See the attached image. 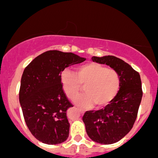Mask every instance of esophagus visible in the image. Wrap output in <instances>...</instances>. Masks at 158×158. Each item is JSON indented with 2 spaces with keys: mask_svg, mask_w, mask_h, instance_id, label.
Wrapping results in <instances>:
<instances>
[{
  "mask_svg": "<svg viewBox=\"0 0 158 158\" xmlns=\"http://www.w3.org/2000/svg\"><path fill=\"white\" fill-rule=\"evenodd\" d=\"M78 110H79V112H80L81 114H83L84 113H85V111H84V110H82V109H78Z\"/></svg>",
  "mask_w": 158,
  "mask_h": 158,
  "instance_id": "1",
  "label": "esophagus"
}]
</instances>
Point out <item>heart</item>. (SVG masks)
Listing matches in <instances>:
<instances>
[{"instance_id":"b5f03b06","label":"heart","mask_w":158,"mask_h":158,"mask_svg":"<svg viewBox=\"0 0 158 158\" xmlns=\"http://www.w3.org/2000/svg\"><path fill=\"white\" fill-rule=\"evenodd\" d=\"M60 80L63 91L70 99L79 94L83 85L85 93L73 101L82 108H90L93 105L96 108L107 106L120 88V77L117 72L96 63L78 66L76 73L64 69Z\"/></svg>"}]
</instances>
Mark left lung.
I'll return each mask as SVG.
<instances>
[{"instance_id": "obj_1", "label": "left lung", "mask_w": 158, "mask_h": 158, "mask_svg": "<svg viewBox=\"0 0 158 158\" xmlns=\"http://www.w3.org/2000/svg\"><path fill=\"white\" fill-rule=\"evenodd\" d=\"M93 62L106 64L120 77L117 95L105 109L87 111L82 117L88 136L99 144L118 142L131 130L142 98L140 75L130 65L114 56L92 57Z\"/></svg>"}]
</instances>
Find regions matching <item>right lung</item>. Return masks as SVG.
I'll use <instances>...</instances> for the list:
<instances>
[{"mask_svg": "<svg viewBox=\"0 0 158 158\" xmlns=\"http://www.w3.org/2000/svg\"><path fill=\"white\" fill-rule=\"evenodd\" d=\"M85 60L73 52L49 50L36 57L25 68L19 100L25 122L38 141L58 144L69 137L66 111L73 106L63 92L60 75L65 68Z\"/></svg>", "mask_w": 158, "mask_h": 158, "instance_id": "right-lung-1", "label": "right lung"}]
</instances>
